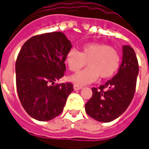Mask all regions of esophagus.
<instances>
[{"mask_svg": "<svg viewBox=\"0 0 149 149\" xmlns=\"http://www.w3.org/2000/svg\"><path fill=\"white\" fill-rule=\"evenodd\" d=\"M81 88H83V87L81 85H79V84H74V90H80Z\"/></svg>", "mask_w": 149, "mask_h": 149, "instance_id": "obj_1", "label": "esophagus"}]
</instances>
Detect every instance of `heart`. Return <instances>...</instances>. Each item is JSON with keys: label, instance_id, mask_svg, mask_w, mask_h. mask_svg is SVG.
Returning a JSON list of instances; mask_svg holds the SVG:
<instances>
[{"label": "heart", "instance_id": "1", "mask_svg": "<svg viewBox=\"0 0 149 149\" xmlns=\"http://www.w3.org/2000/svg\"><path fill=\"white\" fill-rule=\"evenodd\" d=\"M88 67L70 79L81 85L97 80L98 76L102 79L112 77L120 67V57L118 52L111 46L102 43L91 42L82 47L81 51L70 49L65 56V62L72 72H78L85 65Z\"/></svg>", "mask_w": 149, "mask_h": 149}]
</instances>
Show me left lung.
<instances>
[{
  "label": "left lung",
  "instance_id": "1",
  "mask_svg": "<svg viewBox=\"0 0 149 149\" xmlns=\"http://www.w3.org/2000/svg\"><path fill=\"white\" fill-rule=\"evenodd\" d=\"M139 63L136 54L130 46L123 47V58L118 73L97 88L85 105L87 114L100 122H110L127 109L136 88Z\"/></svg>",
  "mask_w": 149,
  "mask_h": 149
}]
</instances>
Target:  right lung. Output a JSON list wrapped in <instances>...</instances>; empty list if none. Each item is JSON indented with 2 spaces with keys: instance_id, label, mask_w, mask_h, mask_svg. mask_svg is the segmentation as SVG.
Instances as JSON below:
<instances>
[{
  "instance_id": "obj_1",
  "label": "right lung",
  "mask_w": 149,
  "mask_h": 149,
  "mask_svg": "<svg viewBox=\"0 0 149 149\" xmlns=\"http://www.w3.org/2000/svg\"><path fill=\"white\" fill-rule=\"evenodd\" d=\"M71 47L62 32H52L32 37L20 49L15 63L17 93L33 118L46 121L62 112L73 84H54L65 74V56Z\"/></svg>"
}]
</instances>
